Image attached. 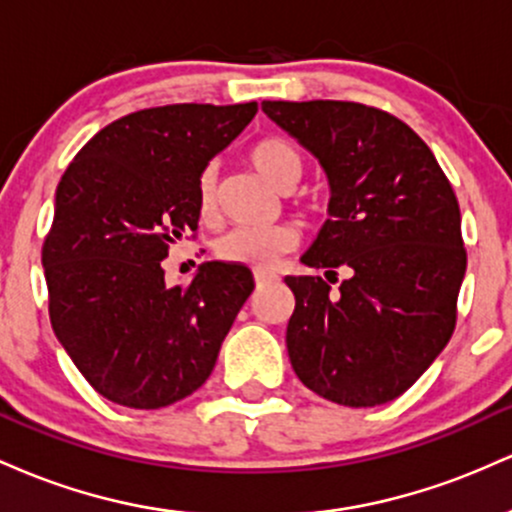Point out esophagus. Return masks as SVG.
<instances>
[{
	"label": "esophagus",
	"instance_id": "obj_1",
	"mask_svg": "<svg viewBox=\"0 0 512 512\" xmlns=\"http://www.w3.org/2000/svg\"><path fill=\"white\" fill-rule=\"evenodd\" d=\"M255 281H257V286H262V284H267V281H272V279H276V274L274 272H269V269H255Z\"/></svg>",
	"mask_w": 512,
	"mask_h": 512
}]
</instances>
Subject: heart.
<instances>
[{
  "label": "heart",
  "mask_w": 512,
  "mask_h": 512,
  "mask_svg": "<svg viewBox=\"0 0 512 512\" xmlns=\"http://www.w3.org/2000/svg\"><path fill=\"white\" fill-rule=\"evenodd\" d=\"M250 163L274 190L289 192L301 180L305 161L301 149L286 137H262L250 146ZM197 214L204 223L219 216V185L214 170H204L197 182ZM298 228L276 223L269 228H233L216 240L214 250L223 262L267 267L276 257L296 248Z\"/></svg>",
  "instance_id": "obj_1"
}]
</instances>
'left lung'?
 I'll return each mask as SVG.
<instances>
[{
    "label": "left lung",
    "instance_id": "left-lung-1",
    "mask_svg": "<svg viewBox=\"0 0 512 512\" xmlns=\"http://www.w3.org/2000/svg\"><path fill=\"white\" fill-rule=\"evenodd\" d=\"M325 168L332 199L303 264L286 349L301 383L344 407L409 390L450 342L467 250L460 204L424 139L373 105L264 101ZM349 277L332 290L336 269ZM335 280L331 281V276Z\"/></svg>",
    "mask_w": 512,
    "mask_h": 512
}]
</instances>
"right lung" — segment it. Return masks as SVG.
<instances>
[{"label":"right lung","instance_id":"add662e5","mask_svg":"<svg viewBox=\"0 0 512 512\" xmlns=\"http://www.w3.org/2000/svg\"><path fill=\"white\" fill-rule=\"evenodd\" d=\"M257 103H178L110 122L64 170L43 243L52 330L98 395L161 409L199 390L255 289L207 262L166 286L170 245L197 231V182Z\"/></svg>","mask_w":512,"mask_h":512}]
</instances>
